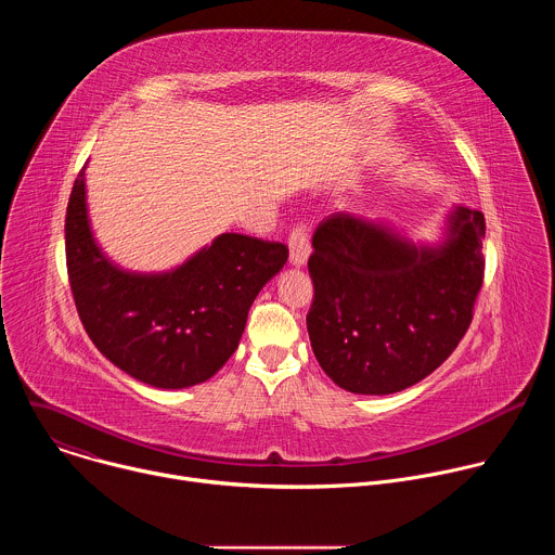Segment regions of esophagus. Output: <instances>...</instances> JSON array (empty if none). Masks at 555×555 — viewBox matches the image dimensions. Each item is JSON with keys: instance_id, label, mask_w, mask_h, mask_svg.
Segmentation results:
<instances>
[{"instance_id": "34e87169", "label": "esophagus", "mask_w": 555, "mask_h": 555, "mask_svg": "<svg viewBox=\"0 0 555 555\" xmlns=\"http://www.w3.org/2000/svg\"><path fill=\"white\" fill-rule=\"evenodd\" d=\"M289 263L292 266H305L311 244H309V228L305 223H298L289 232Z\"/></svg>"}]
</instances>
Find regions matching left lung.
<instances>
[{
	"instance_id": "8db88e82",
	"label": "left lung",
	"mask_w": 555,
	"mask_h": 555,
	"mask_svg": "<svg viewBox=\"0 0 555 555\" xmlns=\"http://www.w3.org/2000/svg\"><path fill=\"white\" fill-rule=\"evenodd\" d=\"M486 217L459 206L439 248L334 212L313 232L307 268L311 349L345 390L388 395L430 375L465 336L483 287Z\"/></svg>"
}]
</instances>
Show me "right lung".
Returning a JSON list of instances; mask_svg holds the SVG:
<instances>
[{
  "instance_id": "obj_1",
  "label": "right lung",
  "mask_w": 555,
  "mask_h": 555,
  "mask_svg": "<svg viewBox=\"0 0 555 555\" xmlns=\"http://www.w3.org/2000/svg\"><path fill=\"white\" fill-rule=\"evenodd\" d=\"M86 167L65 212L72 296L96 349L131 377L186 388L234 353L261 287L285 266L287 246L225 232L167 274L118 270L99 250L86 206Z\"/></svg>"
}]
</instances>
